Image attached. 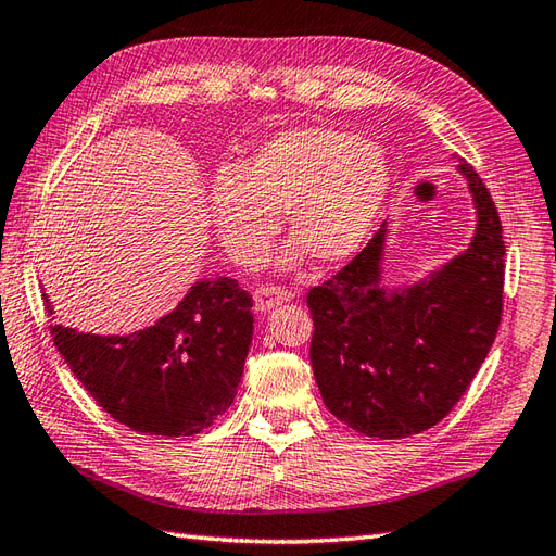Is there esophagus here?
Segmentation results:
<instances>
[{"mask_svg": "<svg viewBox=\"0 0 556 556\" xmlns=\"http://www.w3.org/2000/svg\"><path fill=\"white\" fill-rule=\"evenodd\" d=\"M293 299V293L289 289H281V287H261L253 293V301L255 307L265 313V309H273L279 303H287Z\"/></svg>", "mask_w": 556, "mask_h": 556, "instance_id": "obj_1", "label": "esophagus"}]
</instances>
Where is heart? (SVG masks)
Returning <instances> with one entry per match:
<instances>
[{
	"label": "heart",
	"instance_id": "b5f03b06",
	"mask_svg": "<svg viewBox=\"0 0 556 556\" xmlns=\"http://www.w3.org/2000/svg\"><path fill=\"white\" fill-rule=\"evenodd\" d=\"M389 187V163L374 141L313 125L273 135L219 173L205 203L219 243L243 267L265 257L279 213L295 237L283 263L307 251L319 265H339L365 247Z\"/></svg>",
	"mask_w": 556,
	"mask_h": 556
}]
</instances>
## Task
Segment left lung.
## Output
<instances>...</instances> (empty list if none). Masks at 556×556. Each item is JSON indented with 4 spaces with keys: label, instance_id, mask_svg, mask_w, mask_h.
Instances as JSON below:
<instances>
[{
    "label": "left lung",
    "instance_id": "obj_1",
    "mask_svg": "<svg viewBox=\"0 0 556 556\" xmlns=\"http://www.w3.org/2000/svg\"><path fill=\"white\" fill-rule=\"evenodd\" d=\"M476 205L469 249L405 289L381 287L386 223L341 273L309 289V363L333 417L371 438L431 429L467 393L495 341L505 241L490 191L462 161Z\"/></svg>",
    "mask_w": 556,
    "mask_h": 556
}]
</instances>
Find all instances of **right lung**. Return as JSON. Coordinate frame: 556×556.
I'll use <instances>...</instances> for the list:
<instances>
[{"mask_svg":"<svg viewBox=\"0 0 556 556\" xmlns=\"http://www.w3.org/2000/svg\"><path fill=\"white\" fill-rule=\"evenodd\" d=\"M47 313L51 309L45 295ZM253 301L237 279H201L156 325L97 337L54 325L71 371L103 412L156 438L208 429L235 403L253 337Z\"/></svg>","mask_w":556,"mask_h":556,"instance_id":"obj_1","label":"right lung"}]
</instances>
